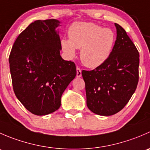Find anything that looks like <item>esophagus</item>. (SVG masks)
<instances>
[{
  "label": "esophagus",
  "instance_id": "34e87169",
  "mask_svg": "<svg viewBox=\"0 0 150 150\" xmlns=\"http://www.w3.org/2000/svg\"><path fill=\"white\" fill-rule=\"evenodd\" d=\"M77 75H76V76H77V78H81V75H82V73H81V68L80 67H77Z\"/></svg>",
  "mask_w": 150,
  "mask_h": 150
}]
</instances>
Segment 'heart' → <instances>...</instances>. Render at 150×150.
I'll use <instances>...</instances> for the list:
<instances>
[{"label":"heart","mask_w":150,"mask_h":150,"mask_svg":"<svg viewBox=\"0 0 150 150\" xmlns=\"http://www.w3.org/2000/svg\"><path fill=\"white\" fill-rule=\"evenodd\" d=\"M69 40L62 39V48L69 57H75V48L81 50V59L85 66L95 68L107 61L112 52L115 35L108 28L91 22H76L68 31Z\"/></svg>","instance_id":"1"}]
</instances>
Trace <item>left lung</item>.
<instances>
[{
  "instance_id": "left-lung-1",
  "label": "left lung",
  "mask_w": 150,
  "mask_h": 150,
  "mask_svg": "<svg viewBox=\"0 0 150 150\" xmlns=\"http://www.w3.org/2000/svg\"><path fill=\"white\" fill-rule=\"evenodd\" d=\"M117 38L107 61L93 70H83L86 104L99 115L116 114L126 105L139 82V54L118 24Z\"/></svg>"
}]
</instances>
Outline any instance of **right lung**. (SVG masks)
<instances>
[{
	"label": "right lung",
	"mask_w": 150,
	"mask_h": 150,
	"mask_svg": "<svg viewBox=\"0 0 150 150\" xmlns=\"http://www.w3.org/2000/svg\"><path fill=\"white\" fill-rule=\"evenodd\" d=\"M57 19L37 20L19 35L9 58L15 95L24 107L36 115L58 110L61 97L76 76V67L60 56Z\"/></svg>",
	"instance_id": "1"
}]
</instances>
